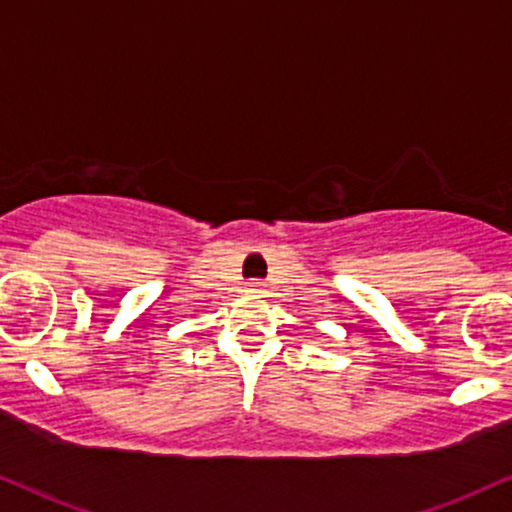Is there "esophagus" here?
<instances>
[{
  "label": "esophagus",
  "mask_w": 512,
  "mask_h": 512,
  "mask_svg": "<svg viewBox=\"0 0 512 512\" xmlns=\"http://www.w3.org/2000/svg\"><path fill=\"white\" fill-rule=\"evenodd\" d=\"M248 293L252 295V298H260V295L264 293V283L262 281H250L248 283Z\"/></svg>",
  "instance_id": "obj_1"
}]
</instances>
